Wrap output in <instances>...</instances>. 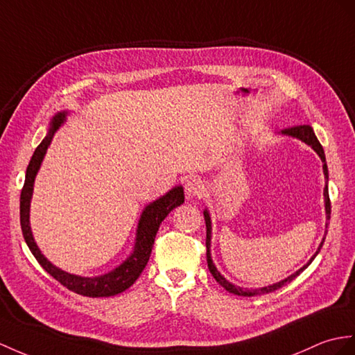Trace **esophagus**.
I'll list each match as a JSON object with an SVG mask.
<instances>
[{
	"label": "esophagus",
	"instance_id": "esophagus-1",
	"mask_svg": "<svg viewBox=\"0 0 355 355\" xmlns=\"http://www.w3.org/2000/svg\"><path fill=\"white\" fill-rule=\"evenodd\" d=\"M205 184L202 179L198 178H189L185 184V194L189 198H196V197H202L205 193Z\"/></svg>",
	"mask_w": 355,
	"mask_h": 355
}]
</instances>
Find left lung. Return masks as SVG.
<instances>
[{"label":"left lung","instance_id":"left-lung-1","mask_svg":"<svg viewBox=\"0 0 355 355\" xmlns=\"http://www.w3.org/2000/svg\"><path fill=\"white\" fill-rule=\"evenodd\" d=\"M282 134H283V135H289V137H295V138H298V140H301V141H304L306 144H309L310 148H312V149L319 155V158H321V161L324 162V166H322L324 175H325V178L328 179V168H327V162H325V153H324V149H322L321 143L318 141V138H316V135H315V132H313L312 126H309V125L292 126V128L283 129ZM324 197H325V212H327V218L330 220L331 203H330V196H328V187H327V185H325V188H324ZM203 215H205V223H206V261H207V268H209V271H211V274L214 275V279L217 280V283L221 284V286H223L224 289H226V291H229L230 293H235V295L254 297V295H263V293H270V292H274V291L280 289L282 286H284V284L295 279L297 275H300V272L304 271L306 268H307L310 263H312V261L316 257V254L319 253V250H321V247H322V244H324V239H322V243H321V245H319L318 252L313 254V257L310 259V261H309L304 266L300 268V270H298L297 272H293L292 275H289L288 279H284V280H282V282H279V283H274V284H271V286H265V288H259V289H244V288H239V286H236V284H233V283L227 282V280L224 279L223 275L217 271V268H215V265H214V262H212V259H211V233H212L211 217H209V212H207V209H205ZM327 226H328V223L325 224V227H327ZM325 235H327V232H325Z\"/></svg>","mask_w":355,"mask_h":355}]
</instances>
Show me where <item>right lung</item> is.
<instances>
[{"label":"right lung","mask_w":355,"mask_h":355,"mask_svg":"<svg viewBox=\"0 0 355 355\" xmlns=\"http://www.w3.org/2000/svg\"><path fill=\"white\" fill-rule=\"evenodd\" d=\"M64 120H66V112H58V114L53 117V120H51L49 131L46 137L42 140V143L37 146V149L34 150L31 161L27 167V173H25V182L21 191V206H19L22 235H24L25 243H27L30 248V252L33 253L34 257H36V261L40 263L43 270L53 275L57 282L62 283L63 286H66L69 291L80 293V295H84V297H92V298L117 295V293L126 291L129 286H132L135 280L140 277L144 266L149 262L152 247L155 243V236H157L159 224L173 209H175V207L180 206L185 200L184 188L180 185L175 187L173 189H170L166 196L159 197L158 200H155L144 207L140 221H138L134 252L122 265L117 266L116 270L110 271L108 274L98 275V277H81V275L64 272L63 270H60V268L51 263L48 259L40 253L37 244L34 243L31 227H30V202L33 196L34 179H36V175L40 168L43 157H45L48 146L51 144V140H53L57 129L62 126V123H64Z\"/></svg>","instance_id":"1"}]
</instances>
